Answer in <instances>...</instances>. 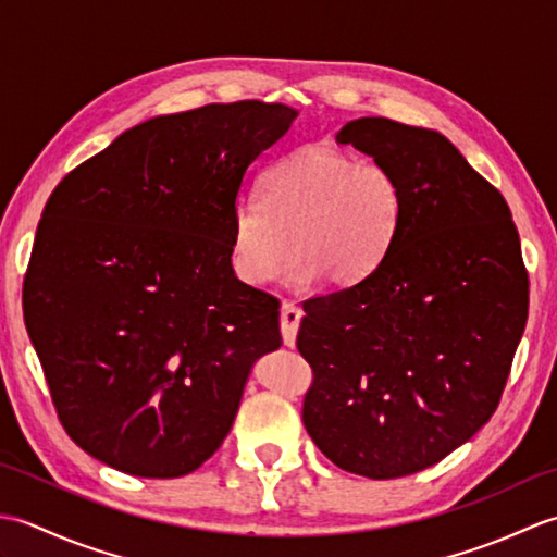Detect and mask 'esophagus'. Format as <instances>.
I'll use <instances>...</instances> for the list:
<instances>
[{
  "label": "esophagus",
  "mask_w": 557,
  "mask_h": 557,
  "mask_svg": "<svg viewBox=\"0 0 557 557\" xmlns=\"http://www.w3.org/2000/svg\"><path fill=\"white\" fill-rule=\"evenodd\" d=\"M301 309L297 304L285 301L282 304V313H280V327H282V339H285L287 347H294L299 333V323H301Z\"/></svg>",
  "instance_id": "esophagus-1"
}]
</instances>
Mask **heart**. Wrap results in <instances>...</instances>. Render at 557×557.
Wrapping results in <instances>:
<instances>
[{"label":"heart","instance_id":"b5f03b06","mask_svg":"<svg viewBox=\"0 0 557 557\" xmlns=\"http://www.w3.org/2000/svg\"><path fill=\"white\" fill-rule=\"evenodd\" d=\"M405 188L381 162L327 146H304L272 162L260 198L246 196L232 210L230 253L234 272L260 287L285 263L292 287L318 277L330 287H354L381 268L393 248Z\"/></svg>","mask_w":557,"mask_h":557}]
</instances>
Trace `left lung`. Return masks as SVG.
Returning <instances> with one entry per match:
<instances>
[{
    "label": "left lung",
    "instance_id": "1",
    "mask_svg": "<svg viewBox=\"0 0 557 557\" xmlns=\"http://www.w3.org/2000/svg\"><path fill=\"white\" fill-rule=\"evenodd\" d=\"M337 144L399 176L405 218L373 275L304 301L297 347L313 383L301 419L339 469L399 479L437 465L498 409L529 275L503 194L443 134L361 116Z\"/></svg>",
    "mask_w": 557,
    "mask_h": 557
}]
</instances>
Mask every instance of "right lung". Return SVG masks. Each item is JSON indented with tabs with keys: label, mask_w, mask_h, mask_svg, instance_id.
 <instances>
[{
	"label": "right lung",
	"mask_w": 557,
	"mask_h": 557,
	"mask_svg": "<svg viewBox=\"0 0 557 557\" xmlns=\"http://www.w3.org/2000/svg\"><path fill=\"white\" fill-rule=\"evenodd\" d=\"M297 110L239 100L156 116L57 184L23 318L81 449L144 479L191 474L227 437L280 301L236 280L244 174Z\"/></svg>",
	"instance_id": "obj_1"
}]
</instances>
